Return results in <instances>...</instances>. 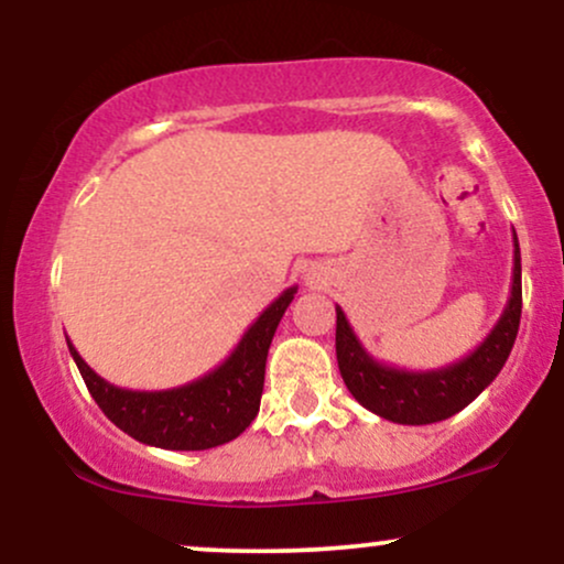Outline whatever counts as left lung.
Instances as JSON below:
<instances>
[{
  "mask_svg": "<svg viewBox=\"0 0 564 564\" xmlns=\"http://www.w3.org/2000/svg\"><path fill=\"white\" fill-rule=\"evenodd\" d=\"M511 238L514 268L507 307L480 345L451 366L435 371H405L381 364L360 345L345 310L336 304V360L347 390L360 405L394 424H435L467 408L498 377L514 347L522 315V264L514 230Z\"/></svg>",
  "mask_w": 564,
  "mask_h": 564,
  "instance_id": "obj_1",
  "label": "left lung"
}]
</instances>
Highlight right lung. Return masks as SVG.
<instances>
[{
  "mask_svg": "<svg viewBox=\"0 0 564 564\" xmlns=\"http://www.w3.org/2000/svg\"><path fill=\"white\" fill-rule=\"evenodd\" d=\"M294 294L296 286H291L270 302L217 368L172 390L145 392L116 387L97 377L70 339L66 341L95 403L129 437L164 451L217 448L236 440L254 422L270 341Z\"/></svg>",
  "mask_w": 564,
  "mask_h": 564,
  "instance_id": "1",
  "label": "right lung"
}]
</instances>
